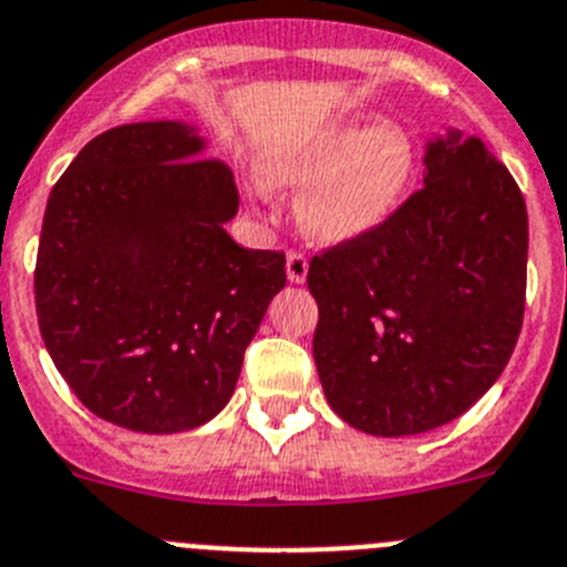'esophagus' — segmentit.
I'll use <instances>...</instances> for the list:
<instances>
[{"label": "esophagus", "instance_id": "esophagus-1", "mask_svg": "<svg viewBox=\"0 0 567 567\" xmlns=\"http://www.w3.org/2000/svg\"><path fill=\"white\" fill-rule=\"evenodd\" d=\"M306 275H309V258H306L300 249H289L287 278L292 280V284H303Z\"/></svg>", "mask_w": 567, "mask_h": 567}]
</instances>
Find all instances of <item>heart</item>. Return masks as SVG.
I'll use <instances>...</instances> for the list:
<instances>
[{
	"label": "heart",
	"mask_w": 567,
	"mask_h": 567,
	"mask_svg": "<svg viewBox=\"0 0 567 567\" xmlns=\"http://www.w3.org/2000/svg\"><path fill=\"white\" fill-rule=\"evenodd\" d=\"M413 165V143L399 123L354 132L351 123L331 121L269 143L261 174L269 185H303L295 210L309 236L348 241L396 210Z\"/></svg>",
	"instance_id": "b5f03b06"
}]
</instances>
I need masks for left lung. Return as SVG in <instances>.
Returning a JSON list of instances; mask_svg holds the SVG:
<instances>
[{"label":"left lung","instance_id":"8db88e82","mask_svg":"<svg viewBox=\"0 0 567 567\" xmlns=\"http://www.w3.org/2000/svg\"><path fill=\"white\" fill-rule=\"evenodd\" d=\"M424 168V188L306 275L326 399L385 439L466 413L506 368L526 309L528 216L506 165L453 132Z\"/></svg>","mask_w":567,"mask_h":567}]
</instances>
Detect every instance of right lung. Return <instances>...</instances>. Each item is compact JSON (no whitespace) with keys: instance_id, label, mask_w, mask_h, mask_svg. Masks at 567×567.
I'll list each match as a JSON object with an SVG mask.
<instances>
[{"instance_id":"right-lung-1","label":"right lung","mask_w":567,"mask_h":567,"mask_svg":"<svg viewBox=\"0 0 567 567\" xmlns=\"http://www.w3.org/2000/svg\"><path fill=\"white\" fill-rule=\"evenodd\" d=\"M185 123L109 128L47 199L35 315L55 368L95 415L182 433L230 402L287 256L238 247L233 171Z\"/></svg>"}]
</instances>
